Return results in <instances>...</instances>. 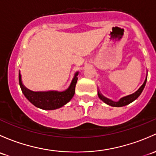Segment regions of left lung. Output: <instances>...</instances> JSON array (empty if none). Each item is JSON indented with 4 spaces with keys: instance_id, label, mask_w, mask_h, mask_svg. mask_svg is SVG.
I'll return each instance as SVG.
<instances>
[{
    "instance_id": "1",
    "label": "left lung",
    "mask_w": 156,
    "mask_h": 156,
    "mask_svg": "<svg viewBox=\"0 0 156 156\" xmlns=\"http://www.w3.org/2000/svg\"><path fill=\"white\" fill-rule=\"evenodd\" d=\"M146 83H147V78L145 79V81H144L143 84L140 86V87L139 88L137 91L134 92V93H132V94L121 98V99L118 101H112V100L107 99V98L105 97L104 96H102V95L100 93L99 91H98V96H99V98L101 100V101H104L105 103H106V104L108 105L112 106V107H122V106H125V105H127L130 104L131 102H132V101H134V100L140 96V93H141L142 91H143L144 87H145Z\"/></svg>"
}]
</instances>
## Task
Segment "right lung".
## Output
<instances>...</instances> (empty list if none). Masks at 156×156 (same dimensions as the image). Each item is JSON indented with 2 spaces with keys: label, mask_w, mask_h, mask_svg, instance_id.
Segmentation results:
<instances>
[{
  "label": "right lung",
  "mask_w": 156,
  "mask_h": 156,
  "mask_svg": "<svg viewBox=\"0 0 156 156\" xmlns=\"http://www.w3.org/2000/svg\"><path fill=\"white\" fill-rule=\"evenodd\" d=\"M78 75V73L77 72L74 75L68 89L63 92L31 91L23 85L20 71H19V80L23 94L34 106L43 110H55L63 107L73 97L75 94V85L78 81V77H77Z\"/></svg>",
  "instance_id": "add662e5"
}]
</instances>
